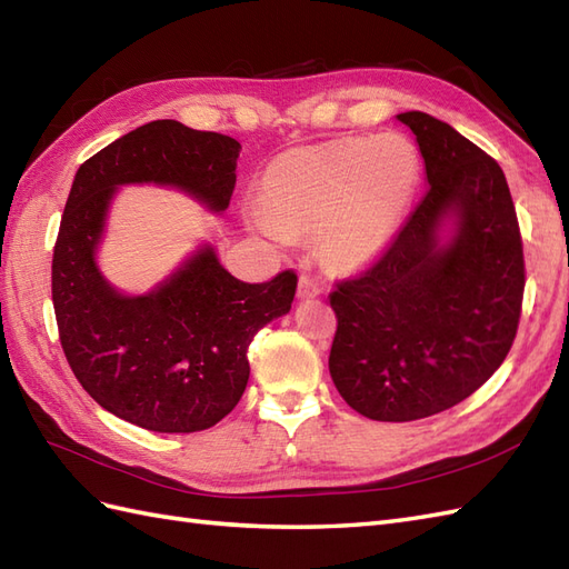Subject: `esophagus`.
I'll return each mask as SVG.
<instances>
[{"instance_id":"1","label":"esophagus","mask_w":569,"mask_h":569,"mask_svg":"<svg viewBox=\"0 0 569 569\" xmlns=\"http://www.w3.org/2000/svg\"><path fill=\"white\" fill-rule=\"evenodd\" d=\"M322 293H325V288L319 286L315 279H310V276H300V281H298V298L300 300L317 298V296H322Z\"/></svg>"}]
</instances>
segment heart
Listing matches in <instances>:
<instances>
[{"label": "heart", "mask_w": 569, "mask_h": 569, "mask_svg": "<svg viewBox=\"0 0 569 569\" xmlns=\"http://www.w3.org/2000/svg\"><path fill=\"white\" fill-rule=\"evenodd\" d=\"M420 184L416 146L395 132L298 146L259 174V228L279 244L315 232L325 264L358 273L380 259Z\"/></svg>", "instance_id": "heart-1"}]
</instances>
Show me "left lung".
Listing matches in <instances>:
<instances>
[{
    "label": "left lung",
    "instance_id": "obj_1",
    "mask_svg": "<svg viewBox=\"0 0 569 569\" xmlns=\"http://www.w3.org/2000/svg\"><path fill=\"white\" fill-rule=\"evenodd\" d=\"M416 134L428 192L377 264L329 296L339 327L329 372L343 401L385 423L451 409L512 348L523 252L502 168L428 112Z\"/></svg>",
    "mask_w": 569,
    "mask_h": 569
}]
</instances>
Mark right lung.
<instances>
[{
    "instance_id": "right-lung-1",
    "label": "right lung",
    "mask_w": 569,
    "mask_h": 569,
    "mask_svg": "<svg viewBox=\"0 0 569 569\" xmlns=\"http://www.w3.org/2000/svg\"><path fill=\"white\" fill-rule=\"evenodd\" d=\"M242 146L226 134L156 120L77 170L52 257V302L64 356L106 411L151 432L184 435L226 418L250 380L254 333L290 312L298 276L236 279L211 242L146 293H122L98 267L112 199L158 184L223 213Z\"/></svg>"
}]
</instances>
